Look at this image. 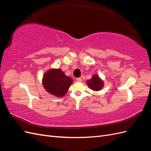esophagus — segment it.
<instances>
[{"mask_svg": "<svg viewBox=\"0 0 151 151\" xmlns=\"http://www.w3.org/2000/svg\"><path fill=\"white\" fill-rule=\"evenodd\" d=\"M76 81H77V82H78V83H81L82 81H83V80H82V79L81 78V77H79V78H77L76 79Z\"/></svg>", "mask_w": 151, "mask_h": 151, "instance_id": "obj_1", "label": "esophagus"}]
</instances>
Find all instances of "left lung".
I'll use <instances>...</instances> for the list:
<instances>
[{
  "label": "left lung",
  "mask_w": 151,
  "mask_h": 151,
  "mask_svg": "<svg viewBox=\"0 0 151 151\" xmlns=\"http://www.w3.org/2000/svg\"><path fill=\"white\" fill-rule=\"evenodd\" d=\"M89 88L94 91L101 90L104 86V82L97 74H94L92 78L87 81Z\"/></svg>",
  "instance_id": "left-lung-1"
}]
</instances>
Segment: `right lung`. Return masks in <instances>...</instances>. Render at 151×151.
Wrapping results in <instances>:
<instances>
[{"instance_id": "right-lung-1", "label": "right lung", "mask_w": 151, "mask_h": 151, "mask_svg": "<svg viewBox=\"0 0 151 151\" xmlns=\"http://www.w3.org/2000/svg\"><path fill=\"white\" fill-rule=\"evenodd\" d=\"M72 79L65 76L60 68H51L45 73L42 83L48 93L57 97H62L66 94L72 84Z\"/></svg>"}]
</instances>
